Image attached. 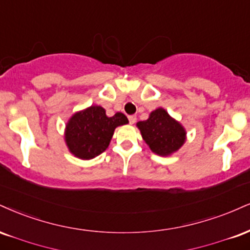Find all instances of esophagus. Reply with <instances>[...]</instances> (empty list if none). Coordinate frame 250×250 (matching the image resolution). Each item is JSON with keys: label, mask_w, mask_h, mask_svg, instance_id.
Wrapping results in <instances>:
<instances>
[{"label": "esophagus", "mask_w": 250, "mask_h": 250, "mask_svg": "<svg viewBox=\"0 0 250 250\" xmlns=\"http://www.w3.org/2000/svg\"><path fill=\"white\" fill-rule=\"evenodd\" d=\"M128 119H129V123H130V125H134V123L136 122V116L135 115H130Z\"/></svg>", "instance_id": "esophagus-1"}]
</instances>
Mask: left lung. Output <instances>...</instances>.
<instances>
[{
    "mask_svg": "<svg viewBox=\"0 0 250 250\" xmlns=\"http://www.w3.org/2000/svg\"><path fill=\"white\" fill-rule=\"evenodd\" d=\"M136 127L150 150L162 157L178 151L186 141L184 125L162 107L152 110L148 120L137 122Z\"/></svg>",
    "mask_w": 250,
    "mask_h": 250,
    "instance_id": "obj_1",
    "label": "left lung"
}]
</instances>
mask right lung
<instances>
[{
    "instance_id": "1",
    "label": "right lung",
    "mask_w": 250,
    "mask_h": 250,
    "mask_svg": "<svg viewBox=\"0 0 250 250\" xmlns=\"http://www.w3.org/2000/svg\"><path fill=\"white\" fill-rule=\"evenodd\" d=\"M127 123L125 114L116 113L109 117L104 108L93 104L74 113L66 123V146L74 157L95 158L108 148L115 129Z\"/></svg>"
}]
</instances>
